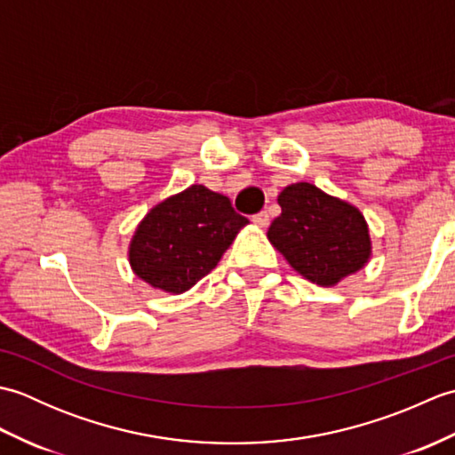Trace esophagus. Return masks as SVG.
I'll return each mask as SVG.
<instances>
[{
    "label": "esophagus",
    "mask_w": 455,
    "mask_h": 455,
    "mask_svg": "<svg viewBox=\"0 0 455 455\" xmlns=\"http://www.w3.org/2000/svg\"><path fill=\"white\" fill-rule=\"evenodd\" d=\"M252 222L254 225H258V227H267L269 225V215H267V211H259V212H256V215H252Z\"/></svg>",
    "instance_id": "34e87169"
}]
</instances>
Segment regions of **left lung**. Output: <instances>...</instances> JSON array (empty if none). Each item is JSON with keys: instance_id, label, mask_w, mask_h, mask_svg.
<instances>
[{"instance_id": "obj_1", "label": "left lung", "mask_w": 455, "mask_h": 455, "mask_svg": "<svg viewBox=\"0 0 455 455\" xmlns=\"http://www.w3.org/2000/svg\"><path fill=\"white\" fill-rule=\"evenodd\" d=\"M277 203L282 215L274 219L267 238L308 282L331 287L363 267L371 243L355 207L305 181L287 186Z\"/></svg>"}]
</instances>
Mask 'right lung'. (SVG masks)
Instances as JSON below:
<instances>
[{"mask_svg": "<svg viewBox=\"0 0 455 455\" xmlns=\"http://www.w3.org/2000/svg\"><path fill=\"white\" fill-rule=\"evenodd\" d=\"M246 222L228 197L191 186L144 217L131 243V266L152 287L183 293L215 269Z\"/></svg>", "mask_w": 455, "mask_h": 455, "instance_id": "1", "label": "right lung"}]
</instances>
